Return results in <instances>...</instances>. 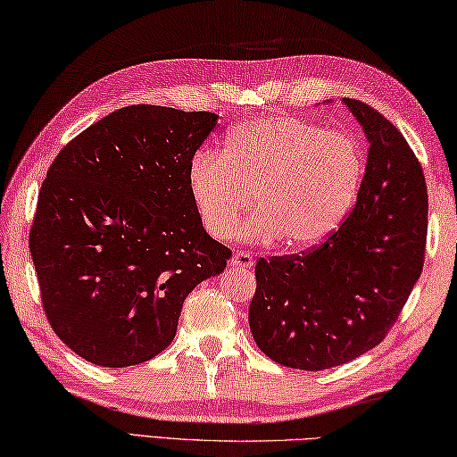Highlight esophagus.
I'll list each match as a JSON object with an SVG mask.
<instances>
[{
	"label": "esophagus",
	"instance_id": "esophagus-1",
	"mask_svg": "<svg viewBox=\"0 0 457 457\" xmlns=\"http://www.w3.org/2000/svg\"><path fill=\"white\" fill-rule=\"evenodd\" d=\"M253 265H255V257H253L251 253L238 251V253H235L233 259H230V267H235V269H251Z\"/></svg>",
	"mask_w": 457,
	"mask_h": 457
}]
</instances>
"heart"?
<instances>
[{
	"label": "heart",
	"instance_id": "heart-1",
	"mask_svg": "<svg viewBox=\"0 0 457 457\" xmlns=\"http://www.w3.org/2000/svg\"><path fill=\"white\" fill-rule=\"evenodd\" d=\"M364 176L362 152L346 133L279 115L228 131L224 154L200 149L188 168V188L204 228L227 238L243 212L259 211L238 230L246 243L310 249L338 230Z\"/></svg>",
	"mask_w": 457,
	"mask_h": 457
}]
</instances>
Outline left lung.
<instances>
[{"label": "left lung", "mask_w": 457, "mask_h": 457, "mask_svg": "<svg viewBox=\"0 0 457 457\" xmlns=\"http://www.w3.org/2000/svg\"><path fill=\"white\" fill-rule=\"evenodd\" d=\"M369 141L348 219L302 255L259 259L249 326L278 364L324 370L369 353L421 275L428 186L407 139L369 104L344 99Z\"/></svg>", "instance_id": "left-lung-1"}]
</instances>
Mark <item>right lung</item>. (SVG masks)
Listing matches in <instances>:
<instances>
[{
	"label": "right lung",
	"mask_w": 457,
	"mask_h": 457,
	"mask_svg": "<svg viewBox=\"0 0 457 457\" xmlns=\"http://www.w3.org/2000/svg\"><path fill=\"white\" fill-rule=\"evenodd\" d=\"M219 115L131 104L66 144L44 179L29 253L52 330L123 369L166 350L190 291L227 267L188 188Z\"/></svg>",
	"instance_id": "1"
}]
</instances>
